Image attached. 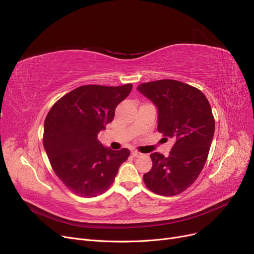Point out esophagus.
I'll return each mask as SVG.
<instances>
[{"label":"esophagus","instance_id":"obj_1","mask_svg":"<svg viewBox=\"0 0 254 254\" xmlns=\"http://www.w3.org/2000/svg\"><path fill=\"white\" fill-rule=\"evenodd\" d=\"M130 154H132L133 157H140V156H141V153H139L137 151H132V153H130Z\"/></svg>","mask_w":254,"mask_h":254}]
</instances>
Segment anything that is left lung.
I'll return each instance as SVG.
<instances>
[{"mask_svg": "<svg viewBox=\"0 0 254 254\" xmlns=\"http://www.w3.org/2000/svg\"><path fill=\"white\" fill-rule=\"evenodd\" d=\"M137 89L158 108V132L176 141L168 157L151 154L153 167L143 181L157 194H179L196 180L207 160L214 134L210 105L199 89L174 79L144 82Z\"/></svg>", "mask_w": 254, "mask_h": 254, "instance_id": "1", "label": "left lung"}]
</instances>
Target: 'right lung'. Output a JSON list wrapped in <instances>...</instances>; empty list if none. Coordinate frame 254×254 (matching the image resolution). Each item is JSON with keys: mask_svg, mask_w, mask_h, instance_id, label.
I'll list each match as a JSON object with an SVG mask.
<instances>
[{"mask_svg": "<svg viewBox=\"0 0 254 254\" xmlns=\"http://www.w3.org/2000/svg\"><path fill=\"white\" fill-rule=\"evenodd\" d=\"M132 88V83L81 86L56 101L47 114L45 151L56 176L75 194L92 198L105 192L127 160V148L112 151L97 135L114 118L116 107Z\"/></svg>", "mask_w": 254, "mask_h": 254, "instance_id": "right-lung-1", "label": "right lung"}]
</instances>
